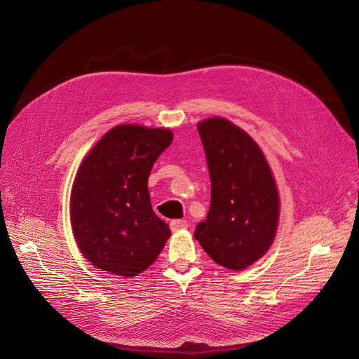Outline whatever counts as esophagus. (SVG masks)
<instances>
[{"instance_id":"obj_1","label":"esophagus","mask_w":359,"mask_h":359,"mask_svg":"<svg viewBox=\"0 0 359 359\" xmlns=\"http://www.w3.org/2000/svg\"><path fill=\"white\" fill-rule=\"evenodd\" d=\"M170 227L173 231H179V230H184L187 229V222L186 220H173L170 223Z\"/></svg>"}]
</instances>
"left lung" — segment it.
Wrapping results in <instances>:
<instances>
[{"label": "left lung", "instance_id": "left-lung-1", "mask_svg": "<svg viewBox=\"0 0 359 359\" xmlns=\"http://www.w3.org/2000/svg\"><path fill=\"white\" fill-rule=\"evenodd\" d=\"M197 130L206 153L212 201L194 238L213 262L240 271L273 244L280 215L277 186L262 149L243 129L210 118Z\"/></svg>", "mask_w": 359, "mask_h": 359}]
</instances>
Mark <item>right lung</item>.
Returning <instances> with one entry per match:
<instances>
[{
	"label": "right lung",
	"instance_id": "right-lung-1",
	"mask_svg": "<svg viewBox=\"0 0 359 359\" xmlns=\"http://www.w3.org/2000/svg\"><path fill=\"white\" fill-rule=\"evenodd\" d=\"M172 140L169 129L119 125L83 159L71 193V224L81 252L100 271L137 276L170 237L151 209L147 179Z\"/></svg>",
	"mask_w": 359,
	"mask_h": 359
}]
</instances>
